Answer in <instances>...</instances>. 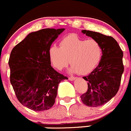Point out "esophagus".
Returning <instances> with one entry per match:
<instances>
[{"instance_id":"obj_1","label":"esophagus","mask_w":131,"mask_h":131,"mask_svg":"<svg viewBox=\"0 0 131 131\" xmlns=\"http://www.w3.org/2000/svg\"><path fill=\"white\" fill-rule=\"evenodd\" d=\"M76 79V77H69V80H75V79Z\"/></svg>"}]
</instances>
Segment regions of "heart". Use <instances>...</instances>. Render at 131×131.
I'll return each mask as SVG.
<instances>
[{
  "mask_svg": "<svg viewBox=\"0 0 131 131\" xmlns=\"http://www.w3.org/2000/svg\"><path fill=\"white\" fill-rule=\"evenodd\" d=\"M49 56L51 63L58 70H62L70 62L72 73L86 75L93 70L101 60L103 47L95 39H85L70 34L60 42V47L52 45Z\"/></svg>",
  "mask_w": 131,
  "mask_h": 131,
  "instance_id": "1",
  "label": "heart"
}]
</instances>
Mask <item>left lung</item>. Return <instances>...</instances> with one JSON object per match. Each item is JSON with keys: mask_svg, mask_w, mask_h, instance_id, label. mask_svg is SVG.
Masks as SVG:
<instances>
[{"mask_svg": "<svg viewBox=\"0 0 131 131\" xmlns=\"http://www.w3.org/2000/svg\"><path fill=\"white\" fill-rule=\"evenodd\" d=\"M82 32L100 43L103 56L98 66L83 77L88 82V90L80 98L88 106H101L114 97L119 90L124 71L123 51L112 37L86 30Z\"/></svg>", "mask_w": 131, "mask_h": 131, "instance_id": "8db88e82", "label": "left lung"}]
</instances>
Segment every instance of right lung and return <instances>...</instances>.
Segmentation results:
<instances>
[{"label": "right lung", "mask_w": 131, "mask_h": 131, "mask_svg": "<svg viewBox=\"0 0 131 131\" xmlns=\"http://www.w3.org/2000/svg\"><path fill=\"white\" fill-rule=\"evenodd\" d=\"M64 28H45L30 33L11 52L10 82L18 101L34 111L54 105L58 84L66 77L51 66L49 50Z\"/></svg>", "instance_id": "add662e5"}]
</instances>
